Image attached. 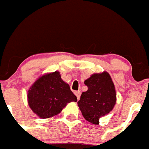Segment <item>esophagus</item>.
Segmentation results:
<instances>
[{"mask_svg": "<svg viewBox=\"0 0 149 149\" xmlns=\"http://www.w3.org/2000/svg\"><path fill=\"white\" fill-rule=\"evenodd\" d=\"M75 93V95H77V99H79V98H80V95H81V92L80 91H76V92H74Z\"/></svg>", "mask_w": 149, "mask_h": 149, "instance_id": "34e87169", "label": "esophagus"}]
</instances>
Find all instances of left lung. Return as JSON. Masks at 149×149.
Here are the masks:
<instances>
[{
  "label": "left lung",
  "mask_w": 149,
  "mask_h": 149,
  "mask_svg": "<svg viewBox=\"0 0 149 149\" xmlns=\"http://www.w3.org/2000/svg\"><path fill=\"white\" fill-rule=\"evenodd\" d=\"M84 82L88 90L82 92L77 104L85 119L98 125L100 118L110 113L116 104L114 84L106 71L94 73Z\"/></svg>",
  "instance_id": "1"
}]
</instances>
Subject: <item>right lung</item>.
Returning <instances> with one entry per match:
<instances>
[{"instance_id": "add662e5", "label": "right lung", "mask_w": 149, "mask_h": 149, "mask_svg": "<svg viewBox=\"0 0 149 149\" xmlns=\"http://www.w3.org/2000/svg\"><path fill=\"white\" fill-rule=\"evenodd\" d=\"M27 99L32 111L42 119L57 115L67 104L77 102V96L58 71L40 77L29 89Z\"/></svg>"}]
</instances>
